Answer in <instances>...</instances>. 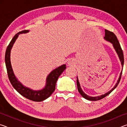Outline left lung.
Returning <instances> with one entry per match:
<instances>
[{"label": "left lung", "instance_id": "8db88e82", "mask_svg": "<svg viewBox=\"0 0 127 127\" xmlns=\"http://www.w3.org/2000/svg\"><path fill=\"white\" fill-rule=\"evenodd\" d=\"M105 37H104L105 40L107 41L111 42V44H113L114 48L116 52H117L118 57L119 58L120 61L121 62V64L122 65V70H123V64H124V55H123V50H122L121 46H120V45L119 42V41H118L117 36H116L115 34L113 32H112L109 31L107 30H105ZM122 72H120L119 78L118 79V80L117 81V83L115 84V86L111 90H110V91L107 92L106 94L102 95L101 96H96V97H92V96H90L89 95H87L86 94L85 92L82 91V90L80 84H79L78 79L77 77V89H78V91L79 92V94L81 95L82 96L83 98H85L87 100H91V101H97V100L102 99V98L106 97V96L108 95L109 94H110L111 92L117 87V86L118 85V84H119V82L120 81V78H121V76L122 74Z\"/></svg>", "mask_w": 127, "mask_h": 127}]
</instances>
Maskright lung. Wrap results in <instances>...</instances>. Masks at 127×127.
<instances>
[{
	"mask_svg": "<svg viewBox=\"0 0 127 127\" xmlns=\"http://www.w3.org/2000/svg\"><path fill=\"white\" fill-rule=\"evenodd\" d=\"M29 30H23L14 35V36L10 42L9 44L7 46V50L5 54V62L7 68L8 78L11 83L13 87L16 91L20 93L23 97L28 98L30 100L34 101L40 102L45 100L49 97H50L51 94L55 90V85L59 77L66 69V65L63 64L55 69L49 74L46 78V85L44 89L40 90H32L29 88L24 86L15 76L13 70L10 63V51L16 41L18 35L20 33H26L29 32Z\"/></svg>",
	"mask_w": 127,
	"mask_h": 127,
	"instance_id": "add662e5",
	"label": "right lung"
}]
</instances>
